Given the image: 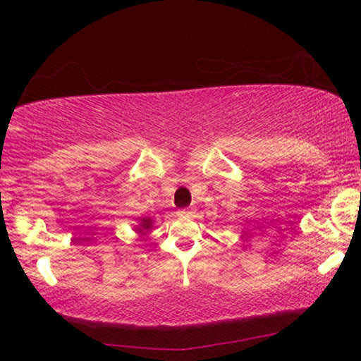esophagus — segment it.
<instances>
[{
	"label": "esophagus",
	"mask_w": 361,
	"mask_h": 361,
	"mask_svg": "<svg viewBox=\"0 0 361 361\" xmlns=\"http://www.w3.org/2000/svg\"><path fill=\"white\" fill-rule=\"evenodd\" d=\"M192 212H194V210H192L190 207H184V209L179 210V214L180 215H192Z\"/></svg>",
	"instance_id": "esophagus-1"
}]
</instances>
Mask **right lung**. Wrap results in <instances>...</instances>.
<instances>
[{
  "instance_id": "add662e5",
  "label": "right lung",
  "mask_w": 361,
  "mask_h": 361,
  "mask_svg": "<svg viewBox=\"0 0 361 361\" xmlns=\"http://www.w3.org/2000/svg\"><path fill=\"white\" fill-rule=\"evenodd\" d=\"M142 228H149L151 226V220H142Z\"/></svg>"
}]
</instances>
